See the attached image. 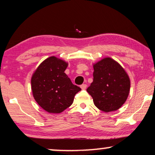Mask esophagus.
Returning a JSON list of instances; mask_svg holds the SVG:
<instances>
[{"label":"esophagus","instance_id":"esophagus-1","mask_svg":"<svg viewBox=\"0 0 155 155\" xmlns=\"http://www.w3.org/2000/svg\"><path fill=\"white\" fill-rule=\"evenodd\" d=\"M80 88H81L82 90H85L86 88H87V85H86V84H82V85H80Z\"/></svg>","mask_w":155,"mask_h":155}]
</instances>
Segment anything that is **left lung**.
I'll use <instances>...</instances> for the list:
<instances>
[{
    "label": "left lung",
    "instance_id": "obj_1",
    "mask_svg": "<svg viewBox=\"0 0 155 155\" xmlns=\"http://www.w3.org/2000/svg\"><path fill=\"white\" fill-rule=\"evenodd\" d=\"M93 82L87 89L95 105L105 112L115 111L127 99L130 80L125 70L111 58L93 64Z\"/></svg>",
    "mask_w": 155,
    "mask_h": 155
}]
</instances>
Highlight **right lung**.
I'll list each match as a JSON object with an SVG mask.
<instances>
[{
    "mask_svg": "<svg viewBox=\"0 0 155 155\" xmlns=\"http://www.w3.org/2000/svg\"><path fill=\"white\" fill-rule=\"evenodd\" d=\"M68 63L55 56L43 60L31 78V90L39 106L49 113H60L73 104L81 89L65 73Z\"/></svg>",
    "mask_w": 155,
    "mask_h": 155,
    "instance_id": "right-lung-1",
    "label": "right lung"
}]
</instances>
